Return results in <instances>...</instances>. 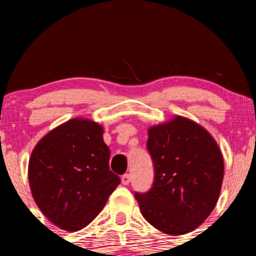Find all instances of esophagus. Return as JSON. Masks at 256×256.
<instances>
[{"instance_id":"1","label":"esophagus","mask_w":256,"mask_h":256,"mask_svg":"<svg viewBox=\"0 0 256 256\" xmlns=\"http://www.w3.org/2000/svg\"><path fill=\"white\" fill-rule=\"evenodd\" d=\"M121 182H122V184L128 186V183L131 182V176H130V174H122V176H121Z\"/></svg>"}]
</instances>
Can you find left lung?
Returning a JSON list of instances; mask_svg holds the SVG:
<instances>
[{"label":"left lung","instance_id":"8db88e82","mask_svg":"<svg viewBox=\"0 0 256 256\" xmlns=\"http://www.w3.org/2000/svg\"><path fill=\"white\" fill-rule=\"evenodd\" d=\"M147 150L154 161V184L135 194L144 218L168 236L194 230L220 193L224 161L218 144L203 126L174 116L148 128Z\"/></svg>","mask_w":256,"mask_h":256}]
</instances>
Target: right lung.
Here are the masks:
<instances>
[{
  "mask_svg": "<svg viewBox=\"0 0 256 256\" xmlns=\"http://www.w3.org/2000/svg\"><path fill=\"white\" fill-rule=\"evenodd\" d=\"M104 128L76 118L49 131L36 144L28 164L33 200L60 229L85 228L120 184L109 168L110 150Z\"/></svg>",
  "mask_w": 256,
  "mask_h": 256,
  "instance_id": "right-lung-1",
  "label": "right lung"
}]
</instances>
